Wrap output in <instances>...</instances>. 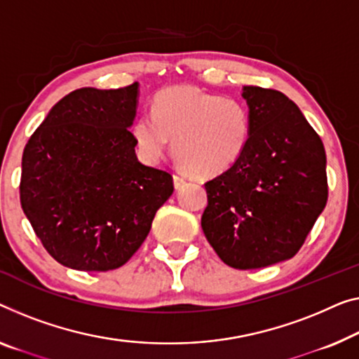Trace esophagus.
<instances>
[{
    "label": "esophagus",
    "mask_w": 359,
    "mask_h": 359,
    "mask_svg": "<svg viewBox=\"0 0 359 359\" xmlns=\"http://www.w3.org/2000/svg\"><path fill=\"white\" fill-rule=\"evenodd\" d=\"M185 182H187V179L182 177V175H177V174L174 175V187H175V189H180V187H184Z\"/></svg>",
    "instance_id": "1"
}]
</instances>
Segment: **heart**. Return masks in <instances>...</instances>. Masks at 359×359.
<instances>
[{
	"mask_svg": "<svg viewBox=\"0 0 359 359\" xmlns=\"http://www.w3.org/2000/svg\"><path fill=\"white\" fill-rule=\"evenodd\" d=\"M151 112L132 127L137 151L148 164L161 161L172 140L180 168L212 177L231 169L248 147L251 116L237 98L170 87L156 95Z\"/></svg>",
	"mask_w": 359,
	"mask_h": 359,
	"instance_id": "heart-1",
	"label": "heart"
}]
</instances>
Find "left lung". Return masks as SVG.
Returning <instances> with one entry per match:
<instances>
[{
    "label": "left lung",
    "mask_w": 359,
    "mask_h": 359,
    "mask_svg": "<svg viewBox=\"0 0 359 359\" xmlns=\"http://www.w3.org/2000/svg\"><path fill=\"white\" fill-rule=\"evenodd\" d=\"M251 135L242 158L206 182L205 237L224 263L258 269L293 258L327 203L324 145L277 90L243 87Z\"/></svg>",
    "instance_id": "left-lung-1"
}]
</instances>
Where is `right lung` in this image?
<instances>
[{"instance_id": "obj_1", "label": "right lung", "mask_w": 359, "mask_h": 359, "mask_svg": "<svg viewBox=\"0 0 359 359\" xmlns=\"http://www.w3.org/2000/svg\"><path fill=\"white\" fill-rule=\"evenodd\" d=\"M138 83L79 88L53 106L22 154L20 205L53 258L111 271L145 242L172 177L138 161L132 132Z\"/></svg>"}]
</instances>
